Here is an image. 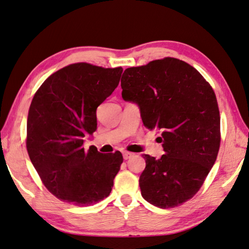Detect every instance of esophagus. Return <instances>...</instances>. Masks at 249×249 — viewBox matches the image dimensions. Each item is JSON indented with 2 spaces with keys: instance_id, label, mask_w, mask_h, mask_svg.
Listing matches in <instances>:
<instances>
[{
  "instance_id": "esophagus-1",
  "label": "esophagus",
  "mask_w": 249,
  "mask_h": 249,
  "mask_svg": "<svg viewBox=\"0 0 249 249\" xmlns=\"http://www.w3.org/2000/svg\"><path fill=\"white\" fill-rule=\"evenodd\" d=\"M131 157H133V153L128 152V151H124V160H128V159H130Z\"/></svg>"
}]
</instances>
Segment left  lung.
I'll list each match as a JSON object with an SVG mask.
<instances>
[{"label":"left lung","mask_w":249,"mask_h":249,"mask_svg":"<svg viewBox=\"0 0 249 249\" xmlns=\"http://www.w3.org/2000/svg\"><path fill=\"white\" fill-rule=\"evenodd\" d=\"M122 98L137 104L144 127L160 130L165 154H144L141 195L160 209L192 198L216 161L221 119L216 96L194 67L166 57L130 67L121 78Z\"/></svg>","instance_id":"1"}]
</instances>
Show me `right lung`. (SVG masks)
<instances>
[{"instance_id":"right-lung-1","label":"right lung","mask_w":249,"mask_h":249,"mask_svg":"<svg viewBox=\"0 0 249 249\" xmlns=\"http://www.w3.org/2000/svg\"><path fill=\"white\" fill-rule=\"evenodd\" d=\"M121 67L71 64L51 75L33 98L27 118L28 156L52 194L77 206L109 196L124 158L85 151L97 129L96 111L119 85Z\"/></svg>"}]
</instances>
